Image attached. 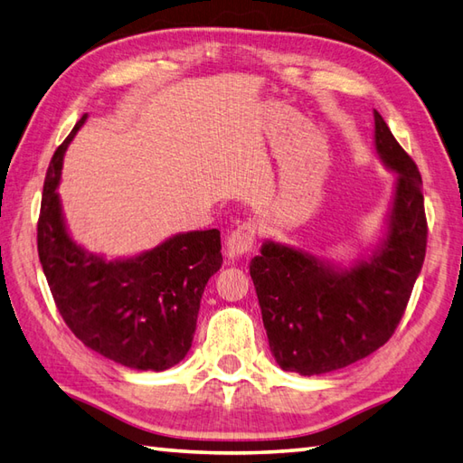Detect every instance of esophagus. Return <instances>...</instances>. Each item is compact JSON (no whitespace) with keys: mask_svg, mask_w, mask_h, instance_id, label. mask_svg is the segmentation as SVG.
<instances>
[{"mask_svg":"<svg viewBox=\"0 0 463 463\" xmlns=\"http://www.w3.org/2000/svg\"><path fill=\"white\" fill-rule=\"evenodd\" d=\"M256 240H258V223L251 220L240 223L228 238L230 258H238V256H243V253H248L253 248Z\"/></svg>","mask_w":463,"mask_h":463,"instance_id":"esophagus-1","label":"esophagus"}]
</instances>
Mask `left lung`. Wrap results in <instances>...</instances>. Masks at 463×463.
Masks as SVG:
<instances>
[{
    "label": "left lung",
    "mask_w": 463,
    "mask_h": 463,
    "mask_svg": "<svg viewBox=\"0 0 463 463\" xmlns=\"http://www.w3.org/2000/svg\"><path fill=\"white\" fill-rule=\"evenodd\" d=\"M375 149L398 172L390 232L370 263L335 271L309 253L263 243L250 273L281 370L319 375L355 364L393 335L428 245L421 175L380 113Z\"/></svg>",
    "instance_id": "8db88e82"
}]
</instances>
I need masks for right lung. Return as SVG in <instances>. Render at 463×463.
Instances as JSON below:
<instances>
[{
  "instance_id": "add662e5",
  "label": "right lung",
  "mask_w": 463,
  "mask_h": 463,
  "mask_svg": "<svg viewBox=\"0 0 463 463\" xmlns=\"http://www.w3.org/2000/svg\"><path fill=\"white\" fill-rule=\"evenodd\" d=\"M83 116L47 167L37 253L63 322L83 345L134 370L162 372L190 352L207 279L222 268L218 230L179 233L124 261H103L65 232L60 197L63 152Z\"/></svg>"
}]
</instances>
